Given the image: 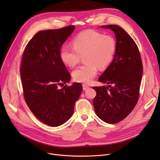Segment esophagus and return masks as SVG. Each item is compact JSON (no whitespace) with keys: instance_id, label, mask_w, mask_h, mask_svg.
<instances>
[{"instance_id":"obj_1","label":"esophagus","mask_w":160,"mask_h":160,"mask_svg":"<svg viewBox=\"0 0 160 160\" xmlns=\"http://www.w3.org/2000/svg\"><path fill=\"white\" fill-rule=\"evenodd\" d=\"M82 87H83L84 90H86L88 89V88H90V86L86 85V84H83V85H82Z\"/></svg>"}]
</instances>
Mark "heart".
<instances>
[{
  "label": "heart",
  "mask_w": 160,
  "mask_h": 160,
  "mask_svg": "<svg viewBox=\"0 0 160 160\" xmlns=\"http://www.w3.org/2000/svg\"><path fill=\"white\" fill-rule=\"evenodd\" d=\"M72 47L64 45L60 52L62 62L72 68L84 57V64L72 72L75 81L89 84L98 73V67L107 68L111 63L116 52V41L110 35L94 30L82 32L72 41Z\"/></svg>",
  "instance_id": "obj_1"
}]
</instances>
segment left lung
<instances>
[{
    "label": "left lung",
    "instance_id": "1",
    "mask_svg": "<svg viewBox=\"0 0 160 160\" xmlns=\"http://www.w3.org/2000/svg\"><path fill=\"white\" fill-rule=\"evenodd\" d=\"M102 27L114 32L117 48L113 61L98 79L108 86L93 87L97 93L93 103L100 119L115 124L126 118L137 103L142 62L137 45L122 28L117 25Z\"/></svg>",
    "mask_w": 160,
    "mask_h": 160
}]
</instances>
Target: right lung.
Here are the masks:
<instances>
[{
  "label": "right lung",
  "mask_w": 160,
  "mask_h": 160,
  "mask_svg": "<svg viewBox=\"0 0 160 160\" xmlns=\"http://www.w3.org/2000/svg\"><path fill=\"white\" fill-rule=\"evenodd\" d=\"M74 29V26H68L38 32L27 44L22 58L25 101L38 119L51 127L60 126L70 119L82 91L80 83L58 88L71 78L60 50Z\"/></svg>",
  "instance_id": "1"
}]
</instances>
